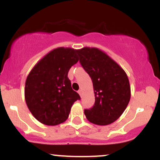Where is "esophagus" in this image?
<instances>
[{"instance_id": "esophagus-1", "label": "esophagus", "mask_w": 160, "mask_h": 160, "mask_svg": "<svg viewBox=\"0 0 160 160\" xmlns=\"http://www.w3.org/2000/svg\"><path fill=\"white\" fill-rule=\"evenodd\" d=\"M78 93L80 94V96H82V90H80H80H78Z\"/></svg>"}]
</instances>
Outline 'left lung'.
<instances>
[{"label":"left lung","mask_w":160,"mask_h":160,"mask_svg":"<svg viewBox=\"0 0 160 160\" xmlns=\"http://www.w3.org/2000/svg\"><path fill=\"white\" fill-rule=\"evenodd\" d=\"M80 62L93 84L95 104L84 110L86 119L95 125L106 126L122 114L131 98L127 74L105 52L95 47L78 49Z\"/></svg>","instance_id":"obj_1"}]
</instances>
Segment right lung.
<instances>
[{
	"mask_svg": "<svg viewBox=\"0 0 160 160\" xmlns=\"http://www.w3.org/2000/svg\"><path fill=\"white\" fill-rule=\"evenodd\" d=\"M78 61V49L58 47L43 57L28 75L25 102L41 123L56 126L64 122L73 104L80 99L68 78L71 66Z\"/></svg>",
	"mask_w": 160,
	"mask_h": 160,
	"instance_id": "add662e5",
	"label": "right lung"
}]
</instances>
